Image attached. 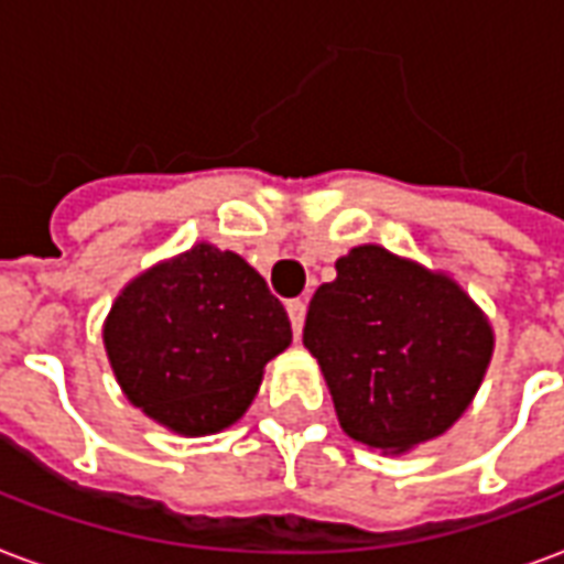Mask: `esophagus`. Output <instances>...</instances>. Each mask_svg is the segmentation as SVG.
I'll use <instances>...</instances> for the list:
<instances>
[{
	"label": "esophagus",
	"instance_id": "obj_1",
	"mask_svg": "<svg viewBox=\"0 0 564 564\" xmlns=\"http://www.w3.org/2000/svg\"><path fill=\"white\" fill-rule=\"evenodd\" d=\"M305 311L307 305L302 299H293V302H286V314H290V323H293L295 338L302 335V326H305Z\"/></svg>",
	"mask_w": 564,
	"mask_h": 564
}]
</instances>
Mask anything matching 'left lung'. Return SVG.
Instances as JSON below:
<instances>
[{
  "mask_svg": "<svg viewBox=\"0 0 564 564\" xmlns=\"http://www.w3.org/2000/svg\"><path fill=\"white\" fill-rule=\"evenodd\" d=\"M302 341L319 362L347 435L408 453L444 435L484 383L496 335L471 295L380 245L335 262Z\"/></svg>",
  "mask_w": 564,
  "mask_h": 564,
  "instance_id": "8db88e82",
  "label": "left lung"
}]
</instances>
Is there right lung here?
<instances>
[{
  "mask_svg": "<svg viewBox=\"0 0 564 564\" xmlns=\"http://www.w3.org/2000/svg\"><path fill=\"white\" fill-rule=\"evenodd\" d=\"M102 338L129 402L196 437L241 420L293 329L253 265L202 241L129 281Z\"/></svg>",
  "mask_w": 564,
  "mask_h": 564,
  "instance_id": "obj_1",
  "label": "right lung"
}]
</instances>
